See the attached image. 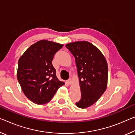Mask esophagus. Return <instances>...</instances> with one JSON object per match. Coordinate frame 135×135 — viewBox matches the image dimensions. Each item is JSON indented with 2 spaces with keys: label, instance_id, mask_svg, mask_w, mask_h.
I'll return each mask as SVG.
<instances>
[{
  "label": "esophagus",
  "instance_id": "34e87169",
  "mask_svg": "<svg viewBox=\"0 0 135 135\" xmlns=\"http://www.w3.org/2000/svg\"><path fill=\"white\" fill-rule=\"evenodd\" d=\"M67 83L69 85H70L72 84V79H71V78H69V79L67 80Z\"/></svg>",
  "mask_w": 135,
  "mask_h": 135
}]
</instances>
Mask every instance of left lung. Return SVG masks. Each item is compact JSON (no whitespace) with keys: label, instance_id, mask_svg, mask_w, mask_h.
I'll return each instance as SVG.
<instances>
[{"label":"left lung","instance_id":"1","mask_svg":"<svg viewBox=\"0 0 135 135\" xmlns=\"http://www.w3.org/2000/svg\"><path fill=\"white\" fill-rule=\"evenodd\" d=\"M66 47L74 56L81 90L76 105L87 108L100 98L106 90L108 66L104 56L96 46L86 41L68 43Z\"/></svg>","mask_w":135,"mask_h":135}]
</instances>
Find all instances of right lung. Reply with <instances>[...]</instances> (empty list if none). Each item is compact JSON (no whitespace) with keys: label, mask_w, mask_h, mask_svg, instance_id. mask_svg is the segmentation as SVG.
<instances>
[{"label":"right lung","mask_w":135,"mask_h":135,"mask_svg":"<svg viewBox=\"0 0 135 135\" xmlns=\"http://www.w3.org/2000/svg\"><path fill=\"white\" fill-rule=\"evenodd\" d=\"M63 45L42 40L31 45L18 61L17 80L23 92L32 102H49L65 84L56 76L52 63L54 56Z\"/></svg>","instance_id":"1"}]
</instances>
